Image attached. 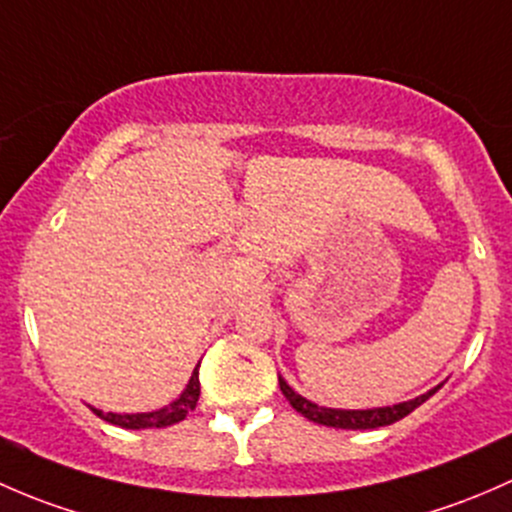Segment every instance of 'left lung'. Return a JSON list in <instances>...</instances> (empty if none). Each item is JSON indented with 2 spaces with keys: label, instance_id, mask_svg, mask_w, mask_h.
Here are the masks:
<instances>
[{
  "label": "left lung",
  "instance_id": "left-lung-1",
  "mask_svg": "<svg viewBox=\"0 0 512 512\" xmlns=\"http://www.w3.org/2000/svg\"><path fill=\"white\" fill-rule=\"evenodd\" d=\"M278 384H281L283 397L291 402V407L298 414H303L305 419L315 421V424L323 426H335V429H377V426H389L394 421L404 419L407 414H412L416 407L426 402L431 394L439 392V387L429 389L421 397L409 399V402L394 404V407H377V409H328V407H318V404L308 402L305 397H300L295 389L288 387V382L283 377H278Z\"/></svg>",
  "mask_w": 512,
  "mask_h": 512
}]
</instances>
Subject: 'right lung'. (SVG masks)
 <instances>
[{
    "label": "right lung",
    "mask_w": 512,
    "mask_h": 512,
    "mask_svg": "<svg viewBox=\"0 0 512 512\" xmlns=\"http://www.w3.org/2000/svg\"><path fill=\"white\" fill-rule=\"evenodd\" d=\"M197 399H199V365L194 367L184 392L179 394L175 402L157 409V412L113 414V412H100V409H93V412H96L103 421H108V424L123 426V429H162V426H172L177 424V421H182L184 416L197 407Z\"/></svg>",
    "instance_id": "1"
}]
</instances>
